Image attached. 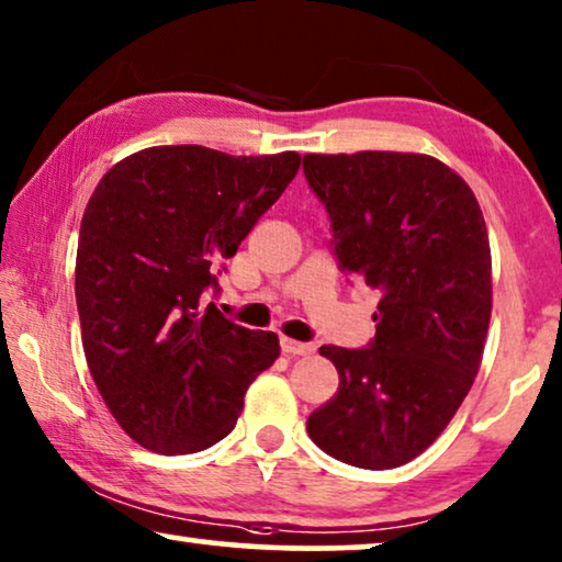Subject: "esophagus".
Here are the masks:
<instances>
[{
	"label": "esophagus",
	"instance_id": "34e87169",
	"mask_svg": "<svg viewBox=\"0 0 562 562\" xmlns=\"http://www.w3.org/2000/svg\"><path fill=\"white\" fill-rule=\"evenodd\" d=\"M281 349L286 355H312L314 352V345H308V341H296V339H289V337H281Z\"/></svg>",
	"mask_w": 562,
	"mask_h": 562
}]
</instances>
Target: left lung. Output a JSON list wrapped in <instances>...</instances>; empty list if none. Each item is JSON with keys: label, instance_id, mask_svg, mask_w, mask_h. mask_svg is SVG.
I'll list each match as a JSON object with an SVG mask.
<instances>
[{"label": "left lung", "instance_id": "left-lung-1", "mask_svg": "<svg viewBox=\"0 0 562 562\" xmlns=\"http://www.w3.org/2000/svg\"><path fill=\"white\" fill-rule=\"evenodd\" d=\"M341 271L378 289L375 339L324 345L339 387L306 420L312 441L360 469L428 449L474 385L492 319V250L471 187L428 154H306Z\"/></svg>", "mask_w": 562, "mask_h": 562}]
</instances>
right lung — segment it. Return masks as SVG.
<instances>
[{"instance_id": "1", "label": "right lung", "mask_w": 562, "mask_h": 562, "mask_svg": "<svg viewBox=\"0 0 562 562\" xmlns=\"http://www.w3.org/2000/svg\"><path fill=\"white\" fill-rule=\"evenodd\" d=\"M299 165L296 151L149 146L113 165L88 200L76 256L83 352L111 416L144 449H210L279 357L273 331L225 319L202 294Z\"/></svg>"}]
</instances>
